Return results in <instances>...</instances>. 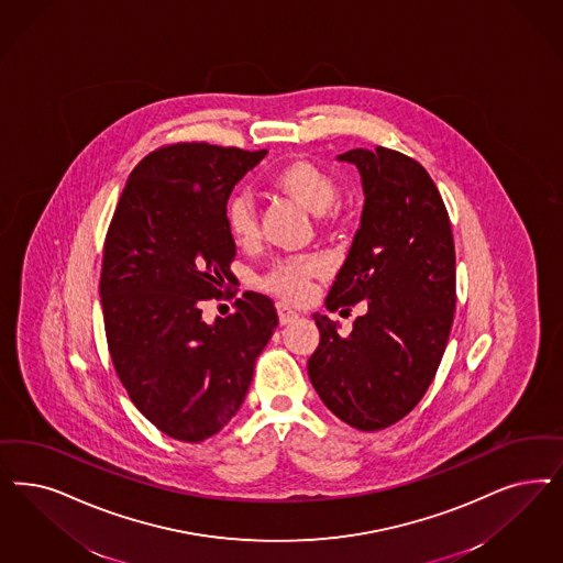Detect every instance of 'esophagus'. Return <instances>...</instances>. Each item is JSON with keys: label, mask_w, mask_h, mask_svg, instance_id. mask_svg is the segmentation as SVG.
<instances>
[{"label": "esophagus", "mask_w": 563, "mask_h": 563, "mask_svg": "<svg viewBox=\"0 0 563 563\" xmlns=\"http://www.w3.org/2000/svg\"><path fill=\"white\" fill-rule=\"evenodd\" d=\"M276 311H278V322H280L283 327L291 324L292 320H297V318H299L295 311L289 310V308H287V306H283V303H278V306H276Z\"/></svg>", "instance_id": "esophagus-1"}]
</instances>
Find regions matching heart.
I'll use <instances>...</instances> for the list:
<instances>
[{
    "label": "heart",
    "instance_id": "1",
    "mask_svg": "<svg viewBox=\"0 0 563 563\" xmlns=\"http://www.w3.org/2000/svg\"><path fill=\"white\" fill-rule=\"evenodd\" d=\"M272 187L313 216L329 212L339 195L334 178L303 157L283 164L272 176ZM224 216L229 233L239 245H250L257 239V213L247 195H233ZM324 264L316 257L287 260L272 268L264 287L283 301L299 303L310 295L311 280L324 276Z\"/></svg>",
    "mask_w": 563,
    "mask_h": 563
}]
</instances>
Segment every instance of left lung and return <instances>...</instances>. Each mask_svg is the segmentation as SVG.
Returning a JSON list of instances; mask_svg holds the SVG:
<instances>
[{"label":"left lung","mask_w":563,"mask_h":563,"mask_svg":"<svg viewBox=\"0 0 563 563\" xmlns=\"http://www.w3.org/2000/svg\"><path fill=\"white\" fill-rule=\"evenodd\" d=\"M362 178L364 208L327 310L366 301L350 334L313 313L320 343L308 374L322 404L360 430L408 416L445 353L455 310V245L439 189L408 155L387 147L336 155Z\"/></svg>","instance_id":"1"}]
</instances>
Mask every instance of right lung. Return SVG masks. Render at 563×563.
Listing matches in <instances>:
<instances>
[{"instance_id":"obj_1","label":"right lung","mask_w":563,"mask_h":563,"mask_svg":"<svg viewBox=\"0 0 563 563\" xmlns=\"http://www.w3.org/2000/svg\"><path fill=\"white\" fill-rule=\"evenodd\" d=\"M266 154L208 143L157 150L129 176L106 236L99 297L118 378L176 441L199 443L233 420L278 327L274 303L253 291L233 316H201L231 278L229 197Z\"/></svg>"}]
</instances>
